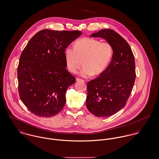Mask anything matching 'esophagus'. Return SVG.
<instances>
[{
    "instance_id": "obj_1",
    "label": "esophagus",
    "mask_w": 159,
    "mask_h": 159,
    "mask_svg": "<svg viewBox=\"0 0 159 159\" xmlns=\"http://www.w3.org/2000/svg\"><path fill=\"white\" fill-rule=\"evenodd\" d=\"M76 80L77 81H84V80H83L81 79V78H76Z\"/></svg>"
}]
</instances>
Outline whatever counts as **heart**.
Returning a JSON list of instances; mask_svg holds the SVG:
<instances>
[{
	"label": "heart",
	"mask_w": 159,
	"mask_h": 159,
	"mask_svg": "<svg viewBox=\"0 0 159 159\" xmlns=\"http://www.w3.org/2000/svg\"><path fill=\"white\" fill-rule=\"evenodd\" d=\"M64 55L67 69L70 72H77L83 64L84 67L80 72L82 76H98L105 71L110 64L113 48L108 42L84 38L75 42L74 48L67 47Z\"/></svg>",
	"instance_id": "heart-1"
}]
</instances>
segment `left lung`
I'll list each match as a JSON object with an SVG mask.
<instances>
[{"label": "left lung", "mask_w": 159, "mask_h": 159, "mask_svg": "<svg viewBox=\"0 0 159 159\" xmlns=\"http://www.w3.org/2000/svg\"><path fill=\"white\" fill-rule=\"evenodd\" d=\"M112 45V59L105 71L87 83L86 106L98 117L113 116L126 104L135 80V59L129 45L118 33L104 29L90 35Z\"/></svg>", "instance_id": "obj_1"}]
</instances>
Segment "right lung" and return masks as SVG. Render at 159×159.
Wrapping results in <instances>:
<instances>
[{
    "label": "right lung",
    "instance_id": "right-lung-1",
    "mask_svg": "<svg viewBox=\"0 0 159 159\" xmlns=\"http://www.w3.org/2000/svg\"><path fill=\"white\" fill-rule=\"evenodd\" d=\"M81 31H39L23 50L17 67L20 98L36 116L50 117L63 109L68 87L75 78L67 71L66 48Z\"/></svg>",
    "mask_w": 159,
    "mask_h": 159
}]
</instances>
